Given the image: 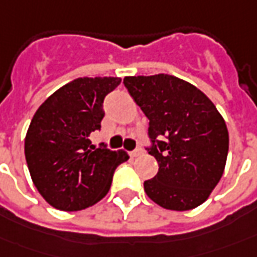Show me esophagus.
Instances as JSON below:
<instances>
[{
  "instance_id": "1",
  "label": "esophagus",
  "mask_w": 257,
  "mask_h": 257,
  "mask_svg": "<svg viewBox=\"0 0 257 257\" xmlns=\"http://www.w3.org/2000/svg\"><path fill=\"white\" fill-rule=\"evenodd\" d=\"M143 154V150L141 148H136V150H133L132 152H130V157L132 158H136V157H140Z\"/></svg>"
}]
</instances>
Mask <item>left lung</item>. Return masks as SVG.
<instances>
[{
    "label": "left lung",
    "instance_id": "1",
    "mask_svg": "<svg viewBox=\"0 0 257 257\" xmlns=\"http://www.w3.org/2000/svg\"><path fill=\"white\" fill-rule=\"evenodd\" d=\"M148 120V154L158 173L144 182L147 196L164 208L186 211L203 204L220 182L228 130L214 103L180 78L157 74L123 81Z\"/></svg>",
    "mask_w": 257,
    "mask_h": 257
}]
</instances>
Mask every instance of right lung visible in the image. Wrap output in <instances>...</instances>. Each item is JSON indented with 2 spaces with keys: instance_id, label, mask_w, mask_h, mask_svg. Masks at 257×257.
I'll use <instances>...</instances> for the list:
<instances>
[{
  "instance_id": "obj_1",
  "label": "right lung",
  "mask_w": 257,
  "mask_h": 257,
  "mask_svg": "<svg viewBox=\"0 0 257 257\" xmlns=\"http://www.w3.org/2000/svg\"><path fill=\"white\" fill-rule=\"evenodd\" d=\"M121 79L77 78L46 99L32 118L25 157L32 180L43 199L63 211H79L98 203L110 189L114 169L127 152L106 144L92 146L100 130L103 100Z\"/></svg>"
}]
</instances>
